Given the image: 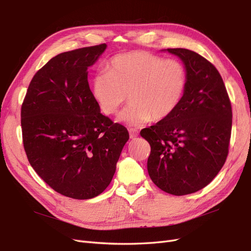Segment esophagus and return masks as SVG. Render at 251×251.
<instances>
[{"label": "esophagus", "instance_id": "esophagus-1", "mask_svg": "<svg viewBox=\"0 0 251 251\" xmlns=\"http://www.w3.org/2000/svg\"><path fill=\"white\" fill-rule=\"evenodd\" d=\"M129 134H130V139H135L139 135V130H136L135 128L129 129Z\"/></svg>", "mask_w": 251, "mask_h": 251}]
</instances>
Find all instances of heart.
Wrapping results in <instances>:
<instances>
[{
    "instance_id": "1",
    "label": "heart",
    "mask_w": 251,
    "mask_h": 251,
    "mask_svg": "<svg viewBox=\"0 0 251 251\" xmlns=\"http://www.w3.org/2000/svg\"><path fill=\"white\" fill-rule=\"evenodd\" d=\"M187 78V70L179 60L132 51L111 57L107 70L93 76L91 87L95 101L107 116L116 114L129 97L131 102L117 119L141 126L151 119L160 121L173 114L181 102Z\"/></svg>"
}]
</instances>
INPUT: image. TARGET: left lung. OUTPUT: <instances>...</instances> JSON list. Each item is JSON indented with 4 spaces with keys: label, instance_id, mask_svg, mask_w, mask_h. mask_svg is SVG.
I'll list each match as a JSON object with an SVG mask.
<instances>
[{
    "label": "left lung",
    "instance_id": "8db88e82",
    "mask_svg": "<svg viewBox=\"0 0 251 251\" xmlns=\"http://www.w3.org/2000/svg\"><path fill=\"white\" fill-rule=\"evenodd\" d=\"M182 60L187 86L173 114L141 131L151 152L150 178L175 196L195 193L211 182L228 154L232 111L220 73L198 53L167 49Z\"/></svg>",
    "mask_w": 251,
    "mask_h": 251
}]
</instances>
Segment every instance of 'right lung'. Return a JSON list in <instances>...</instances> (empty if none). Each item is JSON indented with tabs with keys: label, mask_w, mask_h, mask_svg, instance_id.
I'll list each match as a JSON object with an SVG mask.
<instances>
[{
	"label": "right lung",
	"mask_w": 251,
	"mask_h": 251,
	"mask_svg": "<svg viewBox=\"0 0 251 251\" xmlns=\"http://www.w3.org/2000/svg\"><path fill=\"white\" fill-rule=\"evenodd\" d=\"M106 49L101 44L55 56L36 72L22 104L23 144L34 171L73 199H91L108 187L127 129L100 112L87 69Z\"/></svg>",
	"instance_id": "add662e5"
}]
</instances>
